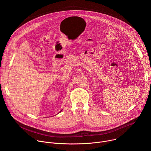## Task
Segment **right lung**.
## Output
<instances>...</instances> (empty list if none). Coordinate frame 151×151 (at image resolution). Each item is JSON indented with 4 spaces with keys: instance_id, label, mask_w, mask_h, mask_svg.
I'll return each mask as SVG.
<instances>
[{
    "instance_id": "add662e5",
    "label": "right lung",
    "mask_w": 151,
    "mask_h": 151,
    "mask_svg": "<svg viewBox=\"0 0 151 151\" xmlns=\"http://www.w3.org/2000/svg\"><path fill=\"white\" fill-rule=\"evenodd\" d=\"M61 111H60V112H61Z\"/></svg>"
}]
</instances>
